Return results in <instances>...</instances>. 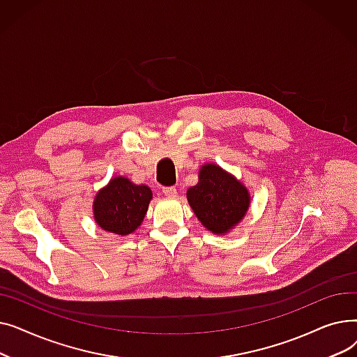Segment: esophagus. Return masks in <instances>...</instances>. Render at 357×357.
Returning <instances> with one entry per match:
<instances>
[{
  "label": "esophagus",
  "mask_w": 357,
  "mask_h": 357,
  "mask_svg": "<svg viewBox=\"0 0 357 357\" xmlns=\"http://www.w3.org/2000/svg\"><path fill=\"white\" fill-rule=\"evenodd\" d=\"M163 195L167 198H175L178 195V191L175 186H166V188H163Z\"/></svg>",
  "instance_id": "obj_1"
}]
</instances>
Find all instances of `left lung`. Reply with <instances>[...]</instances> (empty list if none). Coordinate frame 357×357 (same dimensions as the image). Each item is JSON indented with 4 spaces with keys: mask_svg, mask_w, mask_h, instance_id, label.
Returning a JSON list of instances; mask_svg holds the SVG:
<instances>
[{
    "mask_svg": "<svg viewBox=\"0 0 357 357\" xmlns=\"http://www.w3.org/2000/svg\"><path fill=\"white\" fill-rule=\"evenodd\" d=\"M186 198L202 226L214 234L229 233L250 205L246 186L214 163L199 169L198 183L186 191Z\"/></svg>",
    "mask_w": 357,
    "mask_h": 357,
    "instance_id": "8db88e82",
    "label": "left lung"
}]
</instances>
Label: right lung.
I'll list each match as a JSON object with an SVG mask.
<instances>
[{
    "mask_svg": "<svg viewBox=\"0 0 357 357\" xmlns=\"http://www.w3.org/2000/svg\"><path fill=\"white\" fill-rule=\"evenodd\" d=\"M152 191L146 185H136L124 176L112 178L93 199V218L109 233L127 236L144 218Z\"/></svg>",
    "mask_w": 357,
    "mask_h": 357,
    "instance_id": "add662e5",
    "label": "right lung"
}]
</instances>
